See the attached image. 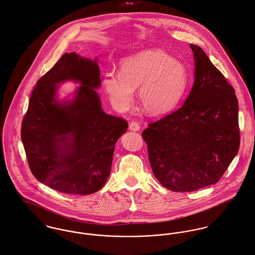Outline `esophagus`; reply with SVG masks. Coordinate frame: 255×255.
Wrapping results in <instances>:
<instances>
[{
    "label": "esophagus",
    "mask_w": 255,
    "mask_h": 255,
    "mask_svg": "<svg viewBox=\"0 0 255 255\" xmlns=\"http://www.w3.org/2000/svg\"><path fill=\"white\" fill-rule=\"evenodd\" d=\"M129 129L131 131H139L141 129V127H140V124L137 121H132L129 124Z\"/></svg>",
    "instance_id": "1"
}]
</instances>
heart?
<instances>
[{"instance_id":"heart-1","label":"heart","mask_w":255,"mask_h":255,"mask_svg":"<svg viewBox=\"0 0 255 255\" xmlns=\"http://www.w3.org/2000/svg\"><path fill=\"white\" fill-rule=\"evenodd\" d=\"M189 84L186 65L161 50H148L123 58L119 73L104 75L103 87L116 110H125L138 88L141 107L149 114H167L183 99Z\"/></svg>"}]
</instances>
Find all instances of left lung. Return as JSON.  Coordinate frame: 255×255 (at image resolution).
<instances>
[{
    "label": "left lung",
    "mask_w": 255,
    "mask_h": 255,
    "mask_svg": "<svg viewBox=\"0 0 255 255\" xmlns=\"http://www.w3.org/2000/svg\"><path fill=\"white\" fill-rule=\"evenodd\" d=\"M195 82L185 104L141 133L155 178L173 192L217 183L240 147L235 89L196 45Z\"/></svg>",
    "instance_id": "left-lung-1"
}]
</instances>
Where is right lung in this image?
I'll return each instance as SVG.
<instances>
[{
  "label": "right lung",
  "instance_id": "obj_1",
  "mask_svg": "<svg viewBox=\"0 0 255 255\" xmlns=\"http://www.w3.org/2000/svg\"><path fill=\"white\" fill-rule=\"evenodd\" d=\"M82 83L75 99L55 100L56 84ZM101 85L96 60L64 54L34 88L22 119L21 140L34 177L64 194L87 196L106 184L117 140L128 123L105 114L94 89Z\"/></svg>",
  "mask_w": 255,
  "mask_h": 255
}]
</instances>
